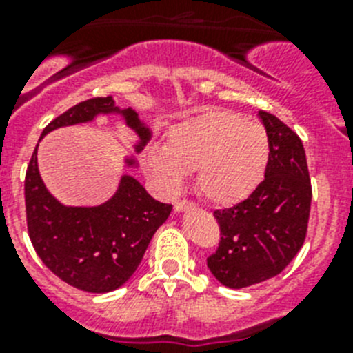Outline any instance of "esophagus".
Segmentation results:
<instances>
[{"label":"esophagus","mask_w":353,"mask_h":353,"mask_svg":"<svg viewBox=\"0 0 353 353\" xmlns=\"http://www.w3.org/2000/svg\"><path fill=\"white\" fill-rule=\"evenodd\" d=\"M191 208H194V205H192L191 201H185V199H183V201H176V203H174V210L176 212H185V210H191Z\"/></svg>","instance_id":"1"}]
</instances>
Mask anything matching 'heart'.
I'll return each instance as SVG.
<instances>
[{"instance_id": "1", "label": "heart", "mask_w": 353, "mask_h": 353, "mask_svg": "<svg viewBox=\"0 0 353 353\" xmlns=\"http://www.w3.org/2000/svg\"><path fill=\"white\" fill-rule=\"evenodd\" d=\"M269 136L256 121L224 109H208L170 127L164 148L145 152L148 173L166 189H179L194 170L196 189L215 205H235L254 192L269 162Z\"/></svg>"}]
</instances>
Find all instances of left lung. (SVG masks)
I'll return each instance as SVG.
<instances>
[{"instance_id":"8db88e82","label":"left lung","mask_w":353,"mask_h":353,"mask_svg":"<svg viewBox=\"0 0 353 353\" xmlns=\"http://www.w3.org/2000/svg\"><path fill=\"white\" fill-rule=\"evenodd\" d=\"M269 136L265 180L232 208L215 210L217 251L207 258L212 276L228 288L258 285L285 270L302 248L311 208V182L299 136L267 111H258Z\"/></svg>"}]
</instances>
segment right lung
I'll return each mask as SVG.
<instances>
[{"label": "right lung", "mask_w": 353, "mask_h": 353, "mask_svg": "<svg viewBox=\"0 0 353 353\" xmlns=\"http://www.w3.org/2000/svg\"><path fill=\"white\" fill-rule=\"evenodd\" d=\"M101 114H118L136 134L134 152L139 154L152 138V130L132 108L121 109L113 97L79 102L43 129L40 139L60 127L88 123ZM39 139V141H40ZM39 148V145H37ZM37 148L24 180L26 221L31 244L43 265L61 281L92 293H108L130 279L150 240L171 214V205L161 203L130 174H121L118 189L97 207H67L43 183ZM127 168H138L134 155Z\"/></svg>", "instance_id": "1"}]
</instances>
